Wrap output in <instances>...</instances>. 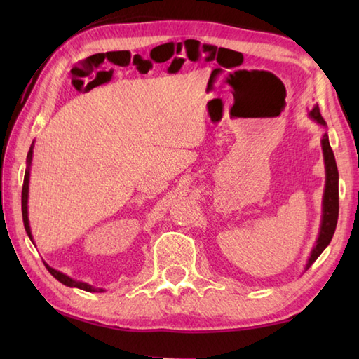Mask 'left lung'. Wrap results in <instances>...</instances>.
Wrapping results in <instances>:
<instances>
[{
    "mask_svg": "<svg viewBox=\"0 0 359 359\" xmlns=\"http://www.w3.org/2000/svg\"><path fill=\"white\" fill-rule=\"evenodd\" d=\"M309 116L313 118L316 123L325 126V121L319 112V106L316 104L313 109L309 112ZM323 154H324V165H325V189L323 197V220H321V230H319V236L316 241L315 248L311 250L310 257L306 265V270L310 269V265L313 264L319 255L323 253L325 247L329 245L334 230H337L338 224V212H339V193H338V166L337 160H334L333 151L329 143V135L327 133L323 135L321 140Z\"/></svg>",
    "mask_w": 359,
    "mask_h": 359,
    "instance_id": "8db88e82",
    "label": "left lung"
}]
</instances>
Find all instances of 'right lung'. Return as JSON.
Instances as JSON below:
<instances>
[{
    "mask_svg": "<svg viewBox=\"0 0 359 359\" xmlns=\"http://www.w3.org/2000/svg\"><path fill=\"white\" fill-rule=\"evenodd\" d=\"M32 154H34V143L30 144V149L27 152V168H26V172H25V182H22V191H21V211H22V222H25V228H26V233L32 241V233H30V226H29V217H27V197H29V175H30V163H32ZM46 269L52 274L53 278L57 280L62 282V284L67 285V287H77L80 290H85V292H104L103 288H95L93 285L86 284V282H80V280H74L72 278L66 276L62 271H58L55 269H52L48 264H44Z\"/></svg>",
    "mask_w": 359,
    "mask_h": 359,
    "instance_id": "obj_1",
    "label": "right lung"
}]
</instances>
